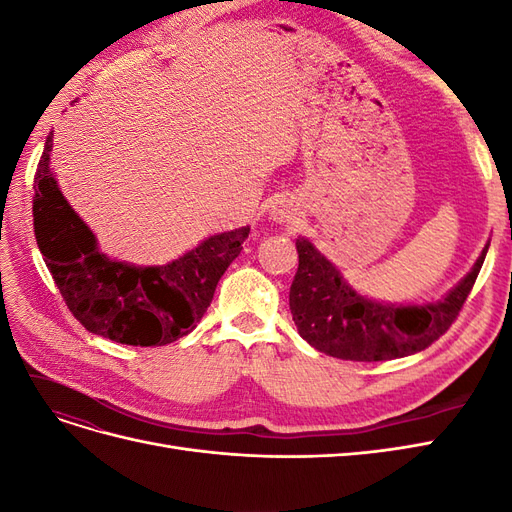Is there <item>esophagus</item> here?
<instances>
[{"label": "esophagus", "mask_w": 512, "mask_h": 512, "mask_svg": "<svg viewBox=\"0 0 512 512\" xmlns=\"http://www.w3.org/2000/svg\"><path fill=\"white\" fill-rule=\"evenodd\" d=\"M271 215H273V218H275V220H280V222H286V220H292V209H290L288 205L280 203V205H275V207H273Z\"/></svg>", "instance_id": "34e87169"}]
</instances>
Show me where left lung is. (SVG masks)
<instances>
[{
	"mask_svg": "<svg viewBox=\"0 0 512 512\" xmlns=\"http://www.w3.org/2000/svg\"><path fill=\"white\" fill-rule=\"evenodd\" d=\"M487 250L489 243L470 273L440 301L395 305L363 297L312 241L299 237V269L290 286L292 320L309 346L344 361H389L421 352L459 316Z\"/></svg>",
	"mask_w": 512,
	"mask_h": 512,
	"instance_id": "obj_1",
	"label": "left lung"
}]
</instances>
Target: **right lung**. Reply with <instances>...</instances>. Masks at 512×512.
Segmentation results:
<instances>
[{"label": "right lung", "instance_id": "obj_1", "mask_svg": "<svg viewBox=\"0 0 512 512\" xmlns=\"http://www.w3.org/2000/svg\"><path fill=\"white\" fill-rule=\"evenodd\" d=\"M51 149L53 132L34 177V232L72 316L89 333L128 346H166L194 331L250 226L211 235L162 267L113 260L61 194Z\"/></svg>", "mask_w": 512, "mask_h": 512}]
</instances>
